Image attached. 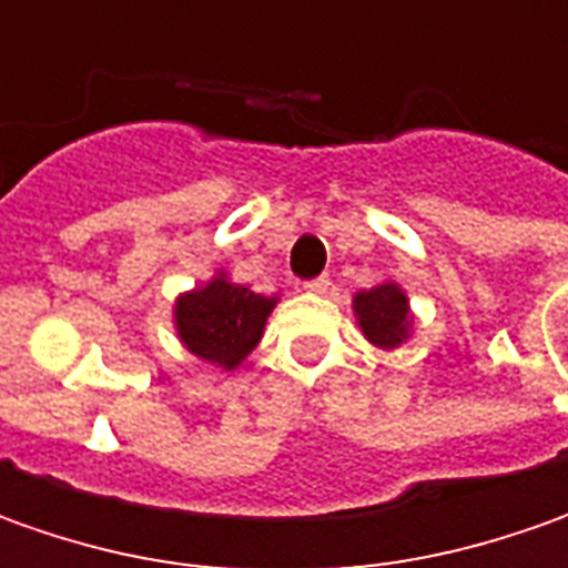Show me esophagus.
<instances>
[{
  "label": "esophagus",
  "instance_id": "esophagus-1",
  "mask_svg": "<svg viewBox=\"0 0 568 568\" xmlns=\"http://www.w3.org/2000/svg\"><path fill=\"white\" fill-rule=\"evenodd\" d=\"M303 291H306V294H325V291H328V277H325V274H318V277H313V281H306V284H303Z\"/></svg>",
  "mask_w": 568,
  "mask_h": 568
}]
</instances>
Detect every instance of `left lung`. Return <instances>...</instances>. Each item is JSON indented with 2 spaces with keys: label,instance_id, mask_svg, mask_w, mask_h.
<instances>
[{
  "label": "left lung",
  "instance_id": "8db88e82",
  "mask_svg": "<svg viewBox=\"0 0 568 568\" xmlns=\"http://www.w3.org/2000/svg\"><path fill=\"white\" fill-rule=\"evenodd\" d=\"M354 318L361 325L363 338L379 351H398L414 335V313L410 300L398 281L385 277L376 287L357 291L351 300Z\"/></svg>",
  "mask_w": 568,
  "mask_h": 568
}]
</instances>
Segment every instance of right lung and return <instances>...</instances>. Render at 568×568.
Segmentation results:
<instances>
[{"label": "right lung", "instance_id": "add662e5", "mask_svg": "<svg viewBox=\"0 0 568 568\" xmlns=\"http://www.w3.org/2000/svg\"><path fill=\"white\" fill-rule=\"evenodd\" d=\"M277 300L281 294H255L217 268L173 300V328L189 354L233 373L258 347Z\"/></svg>", "mask_w": 568, "mask_h": 568}]
</instances>
